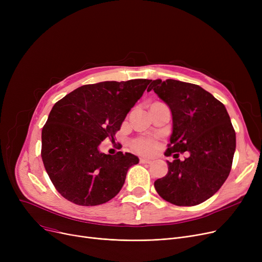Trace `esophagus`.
<instances>
[{
  "instance_id": "obj_1",
  "label": "esophagus",
  "mask_w": 262,
  "mask_h": 262,
  "mask_svg": "<svg viewBox=\"0 0 262 262\" xmlns=\"http://www.w3.org/2000/svg\"><path fill=\"white\" fill-rule=\"evenodd\" d=\"M140 162L141 163H150V162H152V160L146 159V158H140Z\"/></svg>"
}]
</instances>
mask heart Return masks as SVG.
<instances>
[{
	"instance_id": "1",
	"label": "heart",
	"mask_w": 262,
	"mask_h": 262,
	"mask_svg": "<svg viewBox=\"0 0 262 262\" xmlns=\"http://www.w3.org/2000/svg\"><path fill=\"white\" fill-rule=\"evenodd\" d=\"M132 145L137 152H139L140 154L152 155L157 149L158 143L152 138H145V137H142V138L135 139Z\"/></svg>"
}]
</instances>
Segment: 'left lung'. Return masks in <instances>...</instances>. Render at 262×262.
<instances>
[{"mask_svg": "<svg viewBox=\"0 0 262 262\" xmlns=\"http://www.w3.org/2000/svg\"><path fill=\"white\" fill-rule=\"evenodd\" d=\"M172 114L166 156L189 152L184 161H167L169 171L154 183L157 193L177 206H195L211 198L229 175L236 133L225 106L202 87L175 79L150 80L147 91Z\"/></svg>", "mask_w": 262, "mask_h": 262, "instance_id": "obj_1", "label": "left lung"}]
</instances>
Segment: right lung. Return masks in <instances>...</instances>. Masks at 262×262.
I'll return each instance as SVG.
<instances>
[{
  "label": "right lung",
  "mask_w": 262,
  "mask_h": 262,
  "mask_svg": "<svg viewBox=\"0 0 262 262\" xmlns=\"http://www.w3.org/2000/svg\"><path fill=\"white\" fill-rule=\"evenodd\" d=\"M150 79L102 81L81 86L55 104L42 128L41 157L59 193L76 205L96 206L115 198L139 158L100 150L115 135Z\"/></svg>",
  "instance_id": "right-lung-1"
}]
</instances>
